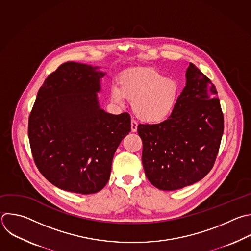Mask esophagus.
<instances>
[{
  "mask_svg": "<svg viewBox=\"0 0 251 251\" xmlns=\"http://www.w3.org/2000/svg\"><path fill=\"white\" fill-rule=\"evenodd\" d=\"M137 128H138V123L135 120H132L131 121V131L137 132Z\"/></svg>",
  "mask_w": 251,
  "mask_h": 251,
  "instance_id": "esophagus-1",
  "label": "esophagus"
}]
</instances>
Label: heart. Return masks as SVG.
<instances>
[{"label":"heart","instance_id":"obj_1","mask_svg":"<svg viewBox=\"0 0 251 251\" xmlns=\"http://www.w3.org/2000/svg\"><path fill=\"white\" fill-rule=\"evenodd\" d=\"M179 94L176 79L163 76L152 68H134L123 72L119 85L113 83L111 100L121 103L125 98L132 102L134 113L148 123H158L174 112Z\"/></svg>","mask_w":251,"mask_h":251}]
</instances>
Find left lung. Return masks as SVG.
<instances>
[{
  "instance_id": "obj_1",
  "label": "left lung",
  "mask_w": 251,
  "mask_h": 251,
  "mask_svg": "<svg viewBox=\"0 0 251 251\" xmlns=\"http://www.w3.org/2000/svg\"><path fill=\"white\" fill-rule=\"evenodd\" d=\"M212 81L192 63L186 86L171 116L158 124H140L142 161L149 181L165 191L205 177L215 163L224 133V115Z\"/></svg>"
}]
</instances>
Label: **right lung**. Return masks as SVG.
<instances>
[{
    "mask_svg": "<svg viewBox=\"0 0 251 251\" xmlns=\"http://www.w3.org/2000/svg\"><path fill=\"white\" fill-rule=\"evenodd\" d=\"M105 73L67 62L38 91L28 120L35 164L56 187L78 194L100 191L108 182L115 151L131 131L127 112L114 115L100 105Z\"/></svg>",
    "mask_w": 251,
    "mask_h": 251,
    "instance_id": "1",
    "label": "right lung"
}]
</instances>
